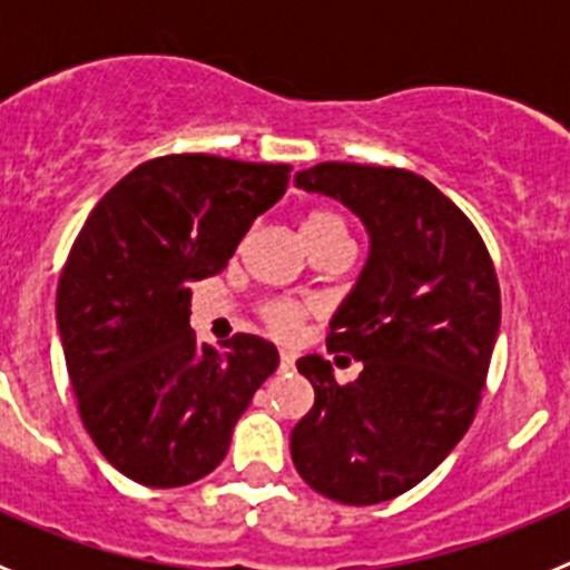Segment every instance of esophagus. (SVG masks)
Listing matches in <instances>:
<instances>
[{"mask_svg":"<svg viewBox=\"0 0 570 570\" xmlns=\"http://www.w3.org/2000/svg\"><path fill=\"white\" fill-rule=\"evenodd\" d=\"M294 365H296L294 351H279V367H282V371H291Z\"/></svg>","mask_w":570,"mask_h":570,"instance_id":"esophagus-1","label":"esophagus"}]
</instances>
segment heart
I'll return each instance as SVG.
<instances>
[{"instance_id":"b5f03b06","label":"heart","mask_w":570,"mask_h":570,"mask_svg":"<svg viewBox=\"0 0 570 570\" xmlns=\"http://www.w3.org/2000/svg\"><path fill=\"white\" fill-rule=\"evenodd\" d=\"M336 225H342V228H345V223H342L334 210H311V214L305 216V225H302V230L336 228ZM308 311H311L308 305H302V302H271L268 308H265V322H268V328L274 331L276 336L288 340V336H294L296 331H299L302 320H305V314H308Z\"/></svg>"}]
</instances>
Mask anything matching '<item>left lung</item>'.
Masks as SVG:
<instances>
[{
	"instance_id": "8db88e82",
	"label": "left lung",
	"mask_w": 570,
	"mask_h": 570,
	"mask_svg": "<svg viewBox=\"0 0 570 570\" xmlns=\"http://www.w3.org/2000/svg\"><path fill=\"white\" fill-rule=\"evenodd\" d=\"M294 185L340 199L371 254L331 320L328 351L362 362L347 385L322 356L296 362L314 407L291 456L314 491L376 505L420 485L465 436L500 331V282L473 223L425 176L320 163Z\"/></svg>"
}]
</instances>
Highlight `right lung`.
I'll return each instance as SVG.
<instances>
[{
    "label": "right lung",
    "mask_w": 570,
    "mask_h": 570,
    "mask_svg": "<svg viewBox=\"0 0 570 570\" xmlns=\"http://www.w3.org/2000/svg\"><path fill=\"white\" fill-rule=\"evenodd\" d=\"M291 165L208 154L148 159L85 219L57 288V325L85 431L148 488L203 480L279 365L268 340L196 342L190 282L225 271L254 219L288 188Z\"/></svg>",
    "instance_id": "right-lung-1"
}]
</instances>
